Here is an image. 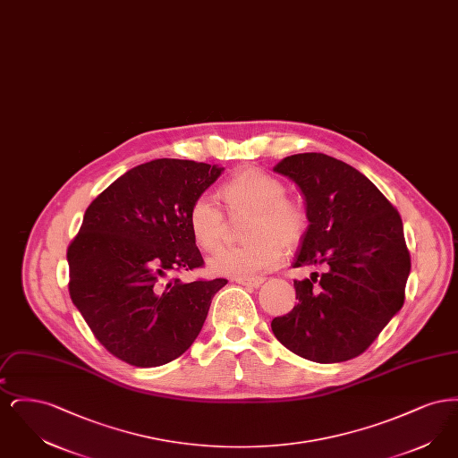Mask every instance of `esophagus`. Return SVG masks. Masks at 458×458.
Here are the masks:
<instances>
[{"label": "esophagus", "mask_w": 458, "mask_h": 458, "mask_svg": "<svg viewBox=\"0 0 458 458\" xmlns=\"http://www.w3.org/2000/svg\"><path fill=\"white\" fill-rule=\"evenodd\" d=\"M235 282L239 284H243V286H249V288H259L264 284L262 278H258V280H235Z\"/></svg>", "instance_id": "obj_1"}]
</instances>
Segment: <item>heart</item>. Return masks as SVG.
<instances>
[{
	"label": "heart",
	"instance_id": "heart-1",
	"mask_svg": "<svg viewBox=\"0 0 458 458\" xmlns=\"http://www.w3.org/2000/svg\"><path fill=\"white\" fill-rule=\"evenodd\" d=\"M219 196L230 216H249L240 247H226L209 259L215 275L254 280L282 262V247H295L307 232L304 208L284 199V182L258 168H243L226 180ZM192 237L204 250H215L223 243L226 219L216 200L199 196L189 211Z\"/></svg>",
	"mask_w": 458,
	"mask_h": 458
}]
</instances>
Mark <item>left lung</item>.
<instances>
[{"label":"left lung","instance_id":"obj_1","mask_svg":"<svg viewBox=\"0 0 458 458\" xmlns=\"http://www.w3.org/2000/svg\"><path fill=\"white\" fill-rule=\"evenodd\" d=\"M305 199L309 226L293 267H318L293 282L299 302L271 321L286 349L319 364L360 355L405 301L411 254L398 211L368 176L321 153L275 166Z\"/></svg>","mask_w":458,"mask_h":458}]
</instances>
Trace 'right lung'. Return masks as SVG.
I'll return each mask as SVG.
<instances>
[{
	"label": "right lung",
	"instance_id": "obj_1",
	"mask_svg": "<svg viewBox=\"0 0 458 458\" xmlns=\"http://www.w3.org/2000/svg\"><path fill=\"white\" fill-rule=\"evenodd\" d=\"M225 168L154 159L96 197L66 250L70 297L94 336L135 368L189 349L225 278L183 284L172 273L204 264L189 226L192 202Z\"/></svg>",
	"mask_w": 458,
	"mask_h": 458
}]
</instances>
